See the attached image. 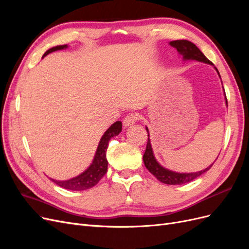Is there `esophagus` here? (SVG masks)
Returning <instances> with one entry per match:
<instances>
[{"label": "esophagus", "mask_w": 249, "mask_h": 249, "mask_svg": "<svg viewBox=\"0 0 249 249\" xmlns=\"http://www.w3.org/2000/svg\"><path fill=\"white\" fill-rule=\"evenodd\" d=\"M139 119V116L136 114V113H131V114H127L124 118V125L125 127L130 126L132 124H134L135 123L137 122Z\"/></svg>", "instance_id": "1"}]
</instances>
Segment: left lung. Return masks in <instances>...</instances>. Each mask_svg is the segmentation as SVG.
<instances>
[{"mask_svg": "<svg viewBox=\"0 0 249 249\" xmlns=\"http://www.w3.org/2000/svg\"><path fill=\"white\" fill-rule=\"evenodd\" d=\"M170 46L173 48H176L178 52V54L180 56H183L184 59H192V60H197V61H201L205 63H209L211 65H213V63L210 61V60L202 54L200 50L195 46L194 43L188 41V40H173L170 42ZM217 71V69H216ZM219 73V72H218ZM225 93V92H224ZM225 100H227V96H225ZM227 105H228V100H227ZM146 131L148 134V130L146 127ZM149 136V135H148ZM143 162H144L145 167L148 169V171L152 173V175L155 176V178L160 180V182L167 184V185H183L186 183H189L191 180L195 179L198 178L199 176L203 175L206 171H208L211 167H212V164L211 166L207 167L206 169H203L201 171L197 172H192V173H178L168 170L166 168L162 167L161 165L158 163L155 159L154 154H153V149L152 145H150V141L149 138L147 140V144H146V149L145 153L143 155Z\"/></svg>", "mask_w": 249, "mask_h": 249, "instance_id": "left-lung-1", "label": "left lung"}]
</instances>
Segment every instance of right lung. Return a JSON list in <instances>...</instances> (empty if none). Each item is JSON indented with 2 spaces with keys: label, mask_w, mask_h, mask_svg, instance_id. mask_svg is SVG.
<instances>
[{
  "label": "right lung",
  "mask_w": 249,
  "mask_h": 249,
  "mask_svg": "<svg viewBox=\"0 0 249 249\" xmlns=\"http://www.w3.org/2000/svg\"><path fill=\"white\" fill-rule=\"evenodd\" d=\"M65 48H67L66 44H64V46L54 47L44 53L43 56L50 54L52 52L62 50ZM122 126H123L122 122H116L113 124L106 132H105L100 141V144L97 146L93 162L91 165H90L87 170L81 173L80 176L67 180H56L52 178L51 179L58 186L64 188V189H69L72 191L86 190V189H89V188H92L93 186H95L100 182L101 178L106 175L107 169H108V161L106 158V153L109 145V141L112 137L117 136V135L122 132V129H123Z\"/></svg>",
  "instance_id": "1"
}]
</instances>
